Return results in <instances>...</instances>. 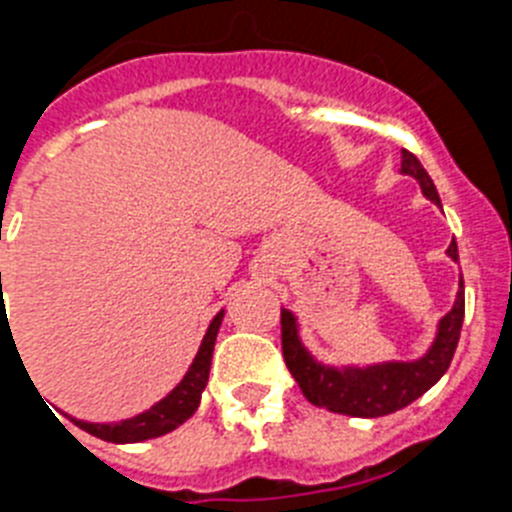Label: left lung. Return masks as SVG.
Returning a JSON list of instances; mask_svg holds the SVG:
<instances>
[{
  "instance_id": "left-lung-1",
  "label": "left lung",
  "mask_w": 512,
  "mask_h": 512,
  "mask_svg": "<svg viewBox=\"0 0 512 512\" xmlns=\"http://www.w3.org/2000/svg\"><path fill=\"white\" fill-rule=\"evenodd\" d=\"M402 174L418 179L420 189L431 202L441 205L433 179L420 166L418 158L402 148ZM454 261H459V248L451 241L446 251ZM461 323H464V279L459 282L456 302L451 312H446L438 323V333L428 354L418 361H390V364L374 366H325L318 364L307 354L297 336V320L289 310H282V354L287 361L289 374L297 379L302 395L330 413L354 415V418H379L395 410L408 408L428 392L438 379L446 374L454 359L456 343H459Z\"/></svg>"
}]
</instances>
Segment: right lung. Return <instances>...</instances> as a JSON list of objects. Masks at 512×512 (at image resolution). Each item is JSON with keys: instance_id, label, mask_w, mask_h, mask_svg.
<instances>
[{"instance_id": "obj_1", "label": "right lung", "mask_w": 512, "mask_h": 512, "mask_svg": "<svg viewBox=\"0 0 512 512\" xmlns=\"http://www.w3.org/2000/svg\"><path fill=\"white\" fill-rule=\"evenodd\" d=\"M2 282V274H0ZM223 323V310L217 312L212 318L210 328H207L205 338H202V346L194 356L189 372L184 374V379L176 384L174 390L164 397L161 402H156L151 410L135 415L130 420H120V423H87V420H74L81 431L92 433V436L102 438V441L112 443H138L148 441V438L164 436V433L174 431L187 418H192L194 410L200 408L202 390L207 387V377H210V364H212V348H215L217 330Z\"/></svg>"}]
</instances>
